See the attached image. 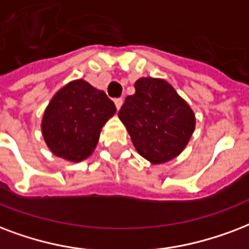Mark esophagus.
<instances>
[{"label":"esophagus","mask_w":249,"mask_h":249,"mask_svg":"<svg viewBox=\"0 0 249 249\" xmlns=\"http://www.w3.org/2000/svg\"><path fill=\"white\" fill-rule=\"evenodd\" d=\"M123 102H124V99H123V98H117V99H115V104H116L117 109H120L121 106H123Z\"/></svg>","instance_id":"obj_1"}]
</instances>
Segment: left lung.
I'll return each instance as SVG.
<instances>
[{"instance_id":"1","label":"left lung","mask_w":249,"mask_h":249,"mask_svg":"<svg viewBox=\"0 0 249 249\" xmlns=\"http://www.w3.org/2000/svg\"><path fill=\"white\" fill-rule=\"evenodd\" d=\"M136 92L125 98L119 117L136 150L159 164L179 155L195 130V115L187 102L164 79L141 78Z\"/></svg>"}]
</instances>
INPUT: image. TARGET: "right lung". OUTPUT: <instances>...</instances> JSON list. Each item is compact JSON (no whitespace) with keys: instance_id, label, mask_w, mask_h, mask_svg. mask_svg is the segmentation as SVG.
Masks as SVG:
<instances>
[{"instance_id":"1","label":"right lung","mask_w":249,"mask_h":249,"mask_svg":"<svg viewBox=\"0 0 249 249\" xmlns=\"http://www.w3.org/2000/svg\"><path fill=\"white\" fill-rule=\"evenodd\" d=\"M116 112L104 91L83 79L68 83L45 109L41 132L53 154L81 162L94 151L100 129Z\"/></svg>"}]
</instances>
